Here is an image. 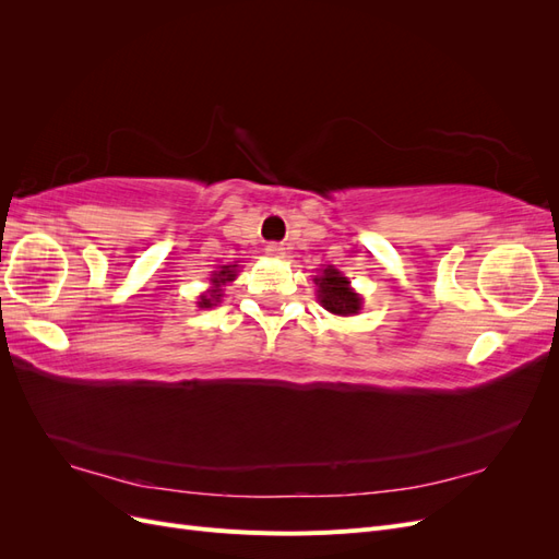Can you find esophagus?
Segmentation results:
<instances>
[{"label": "esophagus", "instance_id": "esophagus-1", "mask_svg": "<svg viewBox=\"0 0 559 559\" xmlns=\"http://www.w3.org/2000/svg\"><path fill=\"white\" fill-rule=\"evenodd\" d=\"M265 251H267V257H273V259H282L284 257V247L282 245H267Z\"/></svg>", "mask_w": 559, "mask_h": 559}]
</instances>
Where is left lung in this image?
<instances>
[{"mask_svg":"<svg viewBox=\"0 0 559 559\" xmlns=\"http://www.w3.org/2000/svg\"><path fill=\"white\" fill-rule=\"evenodd\" d=\"M314 284H317V298L321 302V308L329 310L331 314L349 317L361 310L364 298L352 289L349 280L343 277L341 270H335L333 265L324 267V273L314 277Z\"/></svg>","mask_w":559,"mask_h":559,"instance_id":"1","label":"left lung"}]
</instances>
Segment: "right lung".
<instances>
[{"label": "right lung", "instance_id": "1", "mask_svg": "<svg viewBox=\"0 0 559 559\" xmlns=\"http://www.w3.org/2000/svg\"><path fill=\"white\" fill-rule=\"evenodd\" d=\"M235 275H238V265H222V270H214L212 273V286L210 289L200 296V300H198V308H212V306H216L218 300H222V296H224V289L222 286H226L228 282H233L235 280Z\"/></svg>", "mask_w": 559, "mask_h": 559}]
</instances>
